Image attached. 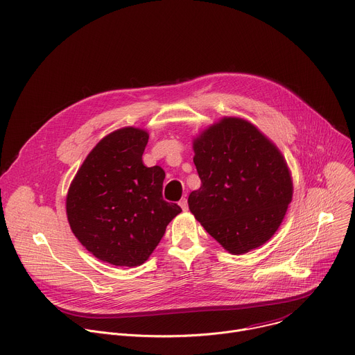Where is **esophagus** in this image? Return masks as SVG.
I'll use <instances>...</instances> for the list:
<instances>
[{
	"label": "esophagus",
	"mask_w": 355,
	"mask_h": 355,
	"mask_svg": "<svg viewBox=\"0 0 355 355\" xmlns=\"http://www.w3.org/2000/svg\"><path fill=\"white\" fill-rule=\"evenodd\" d=\"M178 204H180V207H181L182 211H187V209H188V202H187L185 198H182V199L178 202Z\"/></svg>",
	"instance_id": "1"
}]
</instances>
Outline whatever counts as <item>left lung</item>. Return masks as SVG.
<instances>
[{"label": "left lung", "instance_id": "8db88e82", "mask_svg": "<svg viewBox=\"0 0 355 355\" xmlns=\"http://www.w3.org/2000/svg\"><path fill=\"white\" fill-rule=\"evenodd\" d=\"M200 187L188 196L195 219L230 254L266 244L293 195L292 174L275 143L254 123L223 116L192 139Z\"/></svg>", "mask_w": 355, "mask_h": 355}]
</instances>
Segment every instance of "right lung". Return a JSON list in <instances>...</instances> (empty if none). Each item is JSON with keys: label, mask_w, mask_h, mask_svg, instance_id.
<instances>
[{"label": "right lung", "mask_w": 355, "mask_h": 355, "mask_svg": "<svg viewBox=\"0 0 355 355\" xmlns=\"http://www.w3.org/2000/svg\"><path fill=\"white\" fill-rule=\"evenodd\" d=\"M148 132L125 126L101 139L76 173L66 215L77 240L98 260L116 267L141 266L167 225L181 214L163 199L166 173L146 167Z\"/></svg>", "instance_id": "add662e5"}]
</instances>
